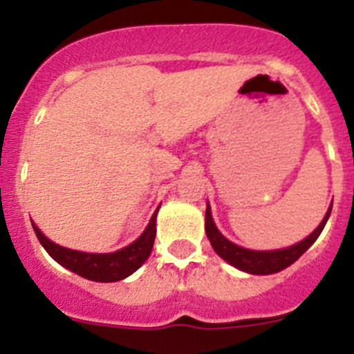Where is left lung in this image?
<instances>
[{"mask_svg":"<svg viewBox=\"0 0 354 354\" xmlns=\"http://www.w3.org/2000/svg\"><path fill=\"white\" fill-rule=\"evenodd\" d=\"M330 212L331 205L330 209H328L326 214H324L323 221L319 223V227L315 228L310 236L305 237L303 241H299L298 245L282 250H271V252H255V250H246L243 248V246L234 245V243H230L227 237L221 236V232L216 228L214 221H212L211 207H209L207 204V209H205V234H207L214 252L218 253L223 261H227L228 264H232L234 268L252 274H271L289 268L292 262L298 261L303 253L314 245V241L317 239L319 234L323 232L324 225H326L328 218H330Z\"/></svg>","mask_w":354,"mask_h":354,"instance_id":"obj_1","label":"left lung"}]
</instances>
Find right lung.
Here are the masks:
<instances>
[{"label":"right lung","instance_id":"obj_1","mask_svg":"<svg viewBox=\"0 0 354 354\" xmlns=\"http://www.w3.org/2000/svg\"><path fill=\"white\" fill-rule=\"evenodd\" d=\"M156 216H158V211L152 214L149 225L138 239L113 253H86L64 248L44 236L35 223L31 225L40 245L58 264L93 282H118L133 274L149 259L156 239Z\"/></svg>","mask_w":354,"mask_h":354}]
</instances>
